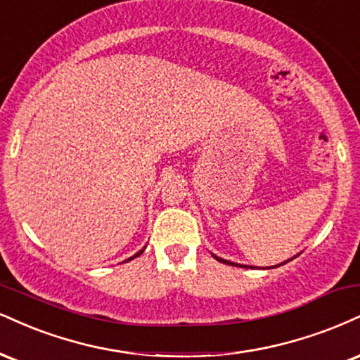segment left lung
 <instances>
[{
    "label": "left lung",
    "instance_id": "1",
    "mask_svg": "<svg viewBox=\"0 0 360 360\" xmlns=\"http://www.w3.org/2000/svg\"><path fill=\"white\" fill-rule=\"evenodd\" d=\"M213 257L218 259V262H221V263H226V265H235V266H241L243 268V265H238V263H233V262H228V259H223V258H219V257H216V255H213ZM281 265H283V263H281ZM280 266V265H278ZM245 268H253V266H245ZM271 268H275V266H271Z\"/></svg>",
    "mask_w": 360,
    "mask_h": 360
}]
</instances>
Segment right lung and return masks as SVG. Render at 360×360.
Returning <instances> with one entry per match:
<instances>
[{
	"instance_id": "add662e5",
	"label": "right lung",
	"mask_w": 360,
	"mask_h": 360,
	"mask_svg": "<svg viewBox=\"0 0 360 360\" xmlns=\"http://www.w3.org/2000/svg\"><path fill=\"white\" fill-rule=\"evenodd\" d=\"M144 250H146V246H144V248H142L141 251H137V253H136V255H134V257H131V258H129V259H125V262H131V259H134V258H137V257H139V255H142V253H144Z\"/></svg>"
}]
</instances>
